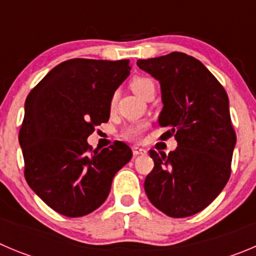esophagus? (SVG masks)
<instances>
[{"mask_svg":"<svg viewBox=\"0 0 256 256\" xmlns=\"http://www.w3.org/2000/svg\"><path fill=\"white\" fill-rule=\"evenodd\" d=\"M132 152L135 156H138V155H145L146 154V149H144V148H139V146H134L132 148Z\"/></svg>","mask_w":256,"mask_h":256,"instance_id":"obj_1","label":"esophagus"}]
</instances>
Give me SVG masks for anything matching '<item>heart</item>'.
Segmentation results:
<instances>
[{
  "mask_svg": "<svg viewBox=\"0 0 256 256\" xmlns=\"http://www.w3.org/2000/svg\"><path fill=\"white\" fill-rule=\"evenodd\" d=\"M131 88H132L134 92L138 96L142 97L144 98L145 93L149 90L150 87H154V82H152L150 78L146 77H135L132 80H131ZM114 104H116V96H114L111 98V102H110V107L114 108ZM146 128V124L139 122V124H132V125H128V128L124 130V136L126 139L132 140V142H138L140 140L142 135V131Z\"/></svg>",
  "mask_w": 256,
  "mask_h": 256,
  "instance_id": "heart-1",
  "label": "heart"
}]
</instances>
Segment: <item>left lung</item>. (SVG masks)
Returning <instances> with one entry per match:
<instances>
[{
	"label": "left lung",
	"instance_id": "8db88e82",
	"mask_svg": "<svg viewBox=\"0 0 256 256\" xmlns=\"http://www.w3.org/2000/svg\"><path fill=\"white\" fill-rule=\"evenodd\" d=\"M160 83V136H174L178 146L168 155L150 150L154 168L145 179L149 200L159 211L180 218L206 208L231 174L236 134L228 97L221 83L198 59L173 52L138 60Z\"/></svg>",
	"mask_w": 256,
	"mask_h": 256
}]
</instances>
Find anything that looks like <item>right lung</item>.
I'll use <instances>...</instances> for the list:
<instances>
[{"mask_svg": "<svg viewBox=\"0 0 256 256\" xmlns=\"http://www.w3.org/2000/svg\"><path fill=\"white\" fill-rule=\"evenodd\" d=\"M130 62L69 59L52 69L25 101L18 142L25 179L45 204L66 217L98 208L114 174L132 152L122 142L92 150L88 136L110 118L114 90L130 74Z\"/></svg>", "mask_w": 256, "mask_h": 256, "instance_id": "add662e5", "label": "right lung"}]
</instances>
